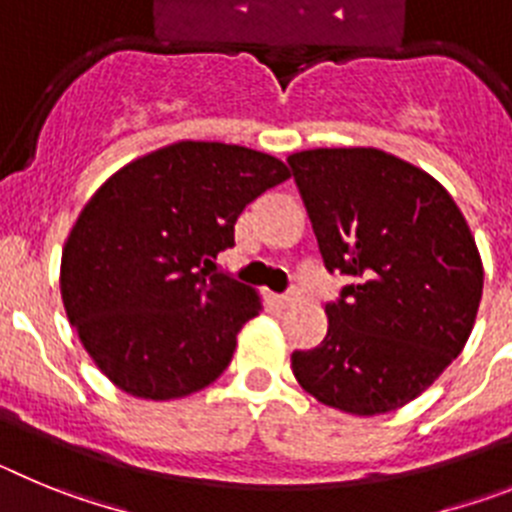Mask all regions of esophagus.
Wrapping results in <instances>:
<instances>
[{
    "mask_svg": "<svg viewBox=\"0 0 512 512\" xmlns=\"http://www.w3.org/2000/svg\"><path fill=\"white\" fill-rule=\"evenodd\" d=\"M295 302H300V289H297V287H292V289H289V292H287V295L279 297V305H282V307L295 305Z\"/></svg>",
    "mask_w": 512,
    "mask_h": 512,
    "instance_id": "1",
    "label": "esophagus"
}]
</instances>
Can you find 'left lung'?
Wrapping results in <instances>:
<instances>
[{
  "label": "left lung",
  "mask_w": 512,
  "mask_h": 512,
  "mask_svg": "<svg viewBox=\"0 0 512 512\" xmlns=\"http://www.w3.org/2000/svg\"><path fill=\"white\" fill-rule=\"evenodd\" d=\"M287 164L325 269L354 282L325 305L328 333L292 354V372L341 413L402 408L474 328L485 269L472 230L431 174L379 148H312Z\"/></svg>",
  "instance_id": "1"
}]
</instances>
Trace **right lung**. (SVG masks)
Here are the masks:
<instances>
[{
    "label": "right lung",
    "mask_w": 512,
    "mask_h": 512,
    "mask_svg": "<svg viewBox=\"0 0 512 512\" xmlns=\"http://www.w3.org/2000/svg\"><path fill=\"white\" fill-rule=\"evenodd\" d=\"M269 153L179 140L135 158L76 217L61 300L99 372L143 400H179L228 369L256 289L215 274L248 202L287 182Z\"/></svg>",
    "instance_id": "obj_1"
}]
</instances>
